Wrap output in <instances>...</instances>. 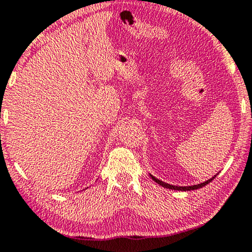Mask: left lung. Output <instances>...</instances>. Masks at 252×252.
I'll return each instance as SVG.
<instances>
[{
  "instance_id": "8db88e82",
  "label": "left lung",
  "mask_w": 252,
  "mask_h": 252,
  "mask_svg": "<svg viewBox=\"0 0 252 252\" xmlns=\"http://www.w3.org/2000/svg\"><path fill=\"white\" fill-rule=\"evenodd\" d=\"M152 176V179L154 180V181H155L156 183H158L159 186H162V187H164V188H167V189H172V190H181V191H189V190H196V189H199V188H202V187H205L206 185H208L209 182H212L213 181V179L215 178V176H213L212 179H209V180H207V181H205V182H202V183H200V185H196V186H191V187H176V186H172V185H168V183H165V182H163V181H160V180H158V179H156L155 176H153V175H150Z\"/></svg>"
}]
</instances>
